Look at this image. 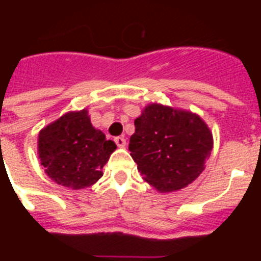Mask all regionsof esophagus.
Returning a JSON list of instances; mask_svg holds the SVG:
<instances>
[{
  "label": "esophagus",
  "instance_id": "34e87169",
  "mask_svg": "<svg viewBox=\"0 0 261 261\" xmlns=\"http://www.w3.org/2000/svg\"><path fill=\"white\" fill-rule=\"evenodd\" d=\"M114 141L116 142V145L119 147H124V146H125V144H126L124 136H117V137L114 138Z\"/></svg>",
  "mask_w": 261,
  "mask_h": 261
}]
</instances>
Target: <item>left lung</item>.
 <instances>
[{
  "label": "left lung",
  "mask_w": 261,
  "mask_h": 261,
  "mask_svg": "<svg viewBox=\"0 0 261 261\" xmlns=\"http://www.w3.org/2000/svg\"><path fill=\"white\" fill-rule=\"evenodd\" d=\"M129 151L144 180L161 192L192 183L209 158L213 137L197 115L149 105L135 120Z\"/></svg>",
  "instance_id": "1"
}]
</instances>
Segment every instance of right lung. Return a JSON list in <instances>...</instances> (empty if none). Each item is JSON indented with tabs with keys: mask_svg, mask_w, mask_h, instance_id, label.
Returning <instances> with one entry per match:
<instances>
[{
	"mask_svg": "<svg viewBox=\"0 0 261 261\" xmlns=\"http://www.w3.org/2000/svg\"><path fill=\"white\" fill-rule=\"evenodd\" d=\"M39 158L53 181L71 190L93 186L116 149L91 125L86 110L69 112L39 133Z\"/></svg>",
	"mask_w": 261,
	"mask_h": 261,
	"instance_id": "right-lung-1",
	"label": "right lung"
}]
</instances>
